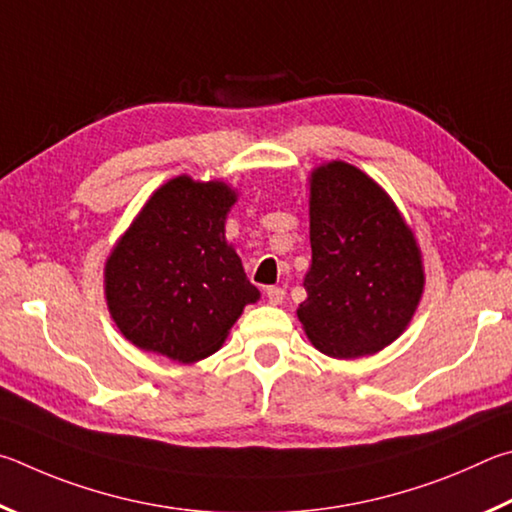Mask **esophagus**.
Returning a JSON list of instances; mask_svg holds the SVG:
<instances>
[{
  "label": "esophagus",
  "instance_id": "34e87169",
  "mask_svg": "<svg viewBox=\"0 0 512 512\" xmlns=\"http://www.w3.org/2000/svg\"><path fill=\"white\" fill-rule=\"evenodd\" d=\"M267 299H270L272 306H279L285 299V290L279 288V285H270V288H267Z\"/></svg>",
  "mask_w": 512,
  "mask_h": 512
}]
</instances>
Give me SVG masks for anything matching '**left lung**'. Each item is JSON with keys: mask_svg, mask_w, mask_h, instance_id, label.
Here are the masks:
<instances>
[{"mask_svg": "<svg viewBox=\"0 0 512 512\" xmlns=\"http://www.w3.org/2000/svg\"><path fill=\"white\" fill-rule=\"evenodd\" d=\"M312 265L297 315L310 342L339 360L378 353L414 317L423 265L389 195L344 161L310 182Z\"/></svg>", "mask_w": 512, "mask_h": 512, "instance_id": "left-lung-1", "label": "left lung"}]
</instances>
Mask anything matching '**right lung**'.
<instances>
[{
  "label": "right lung",
  "mask_w": 512,
  "mask_h": 512,
  "mask_svg": "<svg viewBox=\"0 0 512 512\" xmlns=\"http://www.w3.org/2000/svg\"><path fill=\"white\" fill-rule=\"evenodd\" d=\"M236 193L222 182L175 177L143 206L105 265V297L125 339L175 362L222 346L261 294L249 283L224 220Z\"/></svg>",
  "instance_id": "obj_1"
}]
</instances>
